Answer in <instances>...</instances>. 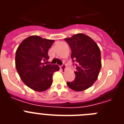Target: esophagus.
<instances>
[{
	"label": "esophagus",
	"instance_id": "obj_1",
	"mask_svg": "<svg viewBox=\"0 0 124 124\" xmlns=\"http://www.w3.org/2000/svg\"><path fill=\"white\" fill-rule=\"evenodd\" d=\"M60 69H61L62 71H64V70H65V69H66V64H63L61 66H60Z\"/></svg>",
	"mask_w": 124,
	"mask_h": 124
}]
</instances>
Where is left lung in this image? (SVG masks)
<instances>
[{
  "label": "left lung",
  "mask_w": 124,
  "mask_h": 124,
  "mask_svg": "<svg viewBox=\"0 0 124 124\" xmlns=\"http://www.w3.org/2000/svg\"><path fill=\"white\" fill-rule=\"evenodd\" d=\"M64 40L71 48L76 68L75 79L66 84L75 91L86 90L96 81L101 68L100 49L91 38L83 33L76 34Z\"/></svg>",
  "instance_id": "8db88e82"
}]
</instances>
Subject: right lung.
I'll return each instance as SVG.
<instances>
[{
  "label": "right lung",
  "mask_w": 124,
  "mask_h": 124,
  "mask_svg": "<svg viewBox=\"0 0 124 124\" xmlns=\"http://www.w3.org/2000/svg\"><path fill=\"white\" fill-rule=\"evenodd\" d=\"M54 40L30 36L20 44L15 54V66L20 77L28 87L36 91L47 90L52 84L56 64L44 63L49 59L48 50Z\"/></svg>",
  "instance_id": "add662e5"
}]
</instances>
